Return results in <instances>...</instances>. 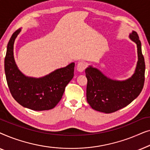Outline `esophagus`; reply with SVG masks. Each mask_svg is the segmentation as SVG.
Returning a JSON list of instances; mask_svg holds the SVG:
<instances>
[{"instance_id":"1","label":"esophagus","mask_w":150,"mask_h":150,"mask_svg":"<svg viewBox=\"0 0 150 150\" xmlns=\"http://www.w3.org/2000/svg\"><path fill=\"white\" fill-rule=\"evenodd\" d=\"M86 67H87L86 63L83 62V61H81V62H79L77 65V70L78 71H79V72H82V71H83L84 69L86 68Z\"/></svg>"}]
</instances>
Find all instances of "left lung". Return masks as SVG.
<instances>
[{
    "label": "left lung",
    "instance_id": "8db88e82",
    "mask_svg": "<svg viewBox=\"0 0 150 150\" xmlns=\"http://www.w3.org/2000/svg\"><path fill=\"white\" fill-rule=\"evenodd\" d=\"M129 38L137 44L138 61L132 76L117 81L106 76L91 65L85 69L87 79V100L93 109L110 113L130 104L142 91L145 81V65L141 43L137 32L132 30Z\"/></svg>",
    "mask_w": 150,
    "mask_h": 150
}]
</instances>
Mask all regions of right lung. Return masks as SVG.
Returning a JSON list of instances; mask_svg holds the SVG:
<instances>
[{"instance_id":"right-lung-1","label":"right lung","mask_w":150,"mask_h":150,"mask_svg":"<svg viewBox=\"0 0 150 150\" xmlns=\"http://www.w3.org/2000/svg\"><path fill=\"white\" fill-rule=\"evenodd\" d=\"M21 31L19 28L8 42L5 72L12 96L24 107L33 110L52 109L60 101L65 88L74 77V63L55 69L43 77L26 76L18 69L13 56V44Z\"/></svg>"}]
</instances>
